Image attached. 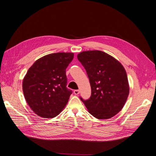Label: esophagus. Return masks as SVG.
<instances>
[{
  "instance_id": "34e87169",
  "label": "esophagus",
  "mask_w": 156,
  "mask_h": 156,
  "mask_svg": "<svg viewBox=\"0 0 156 156\" xmlns=\"http://www.w3.org/2000/svg\"><path fill=\"white\" fill-rule=\"evenodd\" d=\"M74 94H75V95H78V94H79V90H75L73 91Z\"/></svg>"
}]
</instances>
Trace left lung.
<instances>
[{"mask_svg": "<svg viewBox=\"0 0 156 156\" xmlns=\"http://www.w3.org/2000/svg\"><path fill=\"white\" fill-rule=\"evenodd\" d=\"M90 83L91 96L81 101L90 114L98 119H108L123 108L129 92L127 73L116 58L98 50L77 55Z\"/></svg>", "mask_w": 156, "mask_h": 156, "instance_id": "left-lung-1", "label": "left lung"}]
</instances>
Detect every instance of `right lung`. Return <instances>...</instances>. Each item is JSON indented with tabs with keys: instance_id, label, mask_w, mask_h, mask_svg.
Masks as SVG:
<instances>
[{
	"instance_id": "obj_1",
	"label": "right lung",
	"mask_w": 156,
	"mask_h": 156,
	"mask_svg": "<svg viewBox=\"0 0 156 156\" xmlns=\"http://www.w3.org/2000/svg\"><path fill=\"white\" fill-rule=\"evenodd\" d=\"M73 53H56L37 60L27 71L23 91L31 109L42 118L60 114L72 91L66 87V69L73 58Z\"/></svg>"
}]
</instances>
